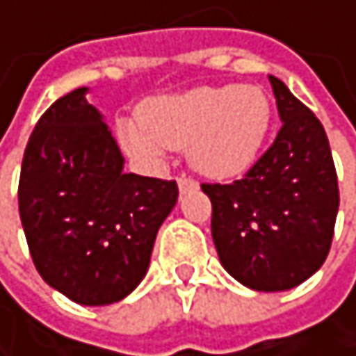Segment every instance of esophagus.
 <instances>
[{
  "label": "esophagus",
  "instance_id": "34e87169",
  "mask_svg": "<svg viewBox=\"0 0 356 356\" xmlns=\"http://www.w3.org/2000/svg\"><path fill=\"white\" fill-rule=\"evenodd\" d=\"M177 185H179V191L181 193H185V191H191V189H197V181L191 177H187V175H181L177 179Z\"/></svg>",
  "mask_w": 356,
  "mask_h": 356
}]
</instances>
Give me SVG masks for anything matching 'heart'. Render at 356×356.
<instances>
[{"label": "heart", "mask_w": 356, "mask_h": 356, "mask_svg": "<svg viewBox=\"0 0 356 356\" xmlns=\"http://www.w3.org/2000/svg\"><path fill=\"white\" fill-rule=\"evenodd\" d=\"M272 123L268 97L255 86H202L150 101L142 117L119 121L123 146L148 161L191 146L193 165L231 177L255 161Z\"/></svg>", "instance_id": "1"}]
</instances>
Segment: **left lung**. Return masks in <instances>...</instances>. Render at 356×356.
<instances>
[{
    "label": "left lung",
    "mask_w": 356,
    "mask_h": 356,
    "mask_svg": "<svg viewBox=\"0 0 356 356\" xmlns=\"http://www.w3.org/2000/svg\"><path fill=\"white\" fill-rule=\"evenodd\" d=\"M282 127L241 179L202 183L212 202V239L225 270L253 291H289L327 257L338 177L320 119L270 76Z\"/></svg>",
    "instance_id": "8db88e82"
}]
</instances>
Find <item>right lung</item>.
Segmentation results:
<instances>
[{
	"label": "right lung",
	"mask_w": 356,
	"mask_h": 356,
	"mask_svg": "<svg viewBox=\"0 0 356 356\" xmlns=\"http://www.w3.org/2000/svg\"><path fill=\"white\" fill-rule=\"evenodd\" d=\"M76 88L42 113L26 144L18 206L38 274L80 305L125 299L146 276L177 183L123 171L103 115Z\"/></svg>",
	"instance_id": "right-lung-1"
}]
</instances>
